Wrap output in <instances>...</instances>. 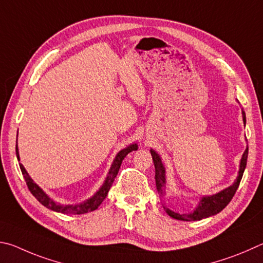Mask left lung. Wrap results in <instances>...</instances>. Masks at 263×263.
Wrapping results in <instances>:
<instances>
[{"mask_svg": "<svg viewBox=\"0 0 263 263\" xmlns=\"http://www.w3.org/2000/svg\"><path fill=\"white\" fill-rule=\"evenodd\" d=\"M242 119L243 122H246V115L245 112L242 110ZM151 156H153L155 168H156V186H157V190L160 194H164L165 193V168L162 164V160H160L159 156L155 153L154 150H151ZM247 157H248V145L245 150V153L242 155L241 162H240V170H239V174L237 180L234 181L232 186L228 187L227 190L222 191L217 194L211 195V196H204L202 197L200 201L199 206L193 211L191 214H177L174 211L170 210L168 208L165 206V211L171 216L172 218H176L179 220H187V222H191V220H200L206 217H210V216L216 215L222 211L225 206H227L230 201L232 200V197L236 194V192L239 187V183L241 181L243 171H245L246 164H247Z\"/></svg>", "mask_w": 263, "mask_h": 263, "instance_id": "left-lung-1", "label": "left lung"}]
</instances>
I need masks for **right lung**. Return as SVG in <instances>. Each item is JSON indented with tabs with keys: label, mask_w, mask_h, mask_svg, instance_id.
<instances>
[{
	"label": "right lung",
	"mask_w": 263,
	"mask_h": 263,
	"mask_svg": "<svg viewBox=\"0 0 263 263\" xmlns=\"http://www.w3.org/2000/svg\"><path fill=\"white\" fill-rule=\"evenodd\" d=\"M134 150H137V144H132V145H129L128 148L120 151V153L117 155V157H115L114 162L112 164V167H110L109 172H108V176H107V178H106L104 185L101 186L100 190L97 192L96 194L91 197V199L85 201L84 203H81V204H77V205H60V204H57L53 200H50L49 197L45 194L43 190H41L39 186L35 185L33 180H32V179L29 177V174H27L24 166H23L22 164H20V167H21V171L23 173V177H24V179H25L29 191L32 193V195H33L35 199L40 202L41 204L46 206V208H48L50 210H54V211H58V213H62V214L81 215V214L90 213V211H93V210L98 208L101 202L105 200V197L107 196V193L109 191L110 186H112V183L114 181V178L117 177V174L119 172L120 166H121V163H122L123 158L126 157V156L129 153H132V151H134ZM16 155H17V159L20 160V155H18L17 145H16Z\"/></svg>",
	"instance_id": "1"
}]
</instances>
